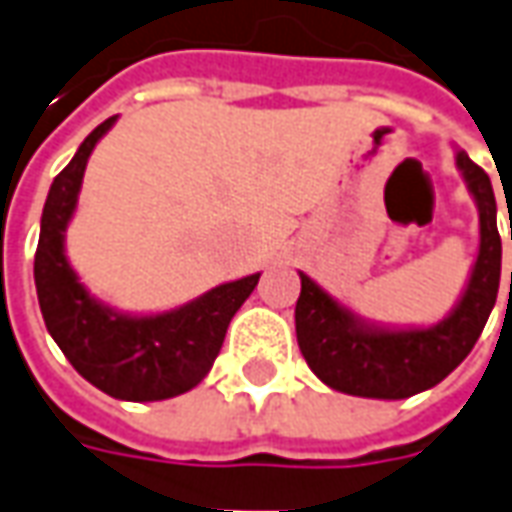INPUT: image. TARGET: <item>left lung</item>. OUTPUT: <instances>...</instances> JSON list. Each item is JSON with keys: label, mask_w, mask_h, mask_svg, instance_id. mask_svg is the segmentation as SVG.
<instances>
[{"label": "left lung", "mask_w": 512, "mask_h": 512, "mask_svg": "<svg viewBox=\"0 0 512 512\" xmlns=\"http://www.w3.org/2000/svg\"><path fill=\"white\" fill-rule=\"evenodd\" d=\"M457 166L480 205V255L460 305L441 324L402 332L366 327L310 277L299 274L296 341L313 374L335 391L368 399H407L452 374L480 338L499 293L502 238L488 174L466 152H457Z\"/></svg>", "instance_id": "left-lung-1"}]
</instances>
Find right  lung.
Returning <instances> with one entry per match:
<instances>
[{"mask_svg": "<svg viewBox=\"0 0 512 512\" xmlns=\"http://www.w3.org/2000/svg\"><path fill=\"white\" fill-rule=\"evenodd\" d=\"M113 121L116 116L102 121L82 141L49 188L35 249V288L46 330L85 380L113 399L160 402L205 380L232 316L255 291L260 274L219 285L163 316H121L88 296L63 255V232L77 205L85 163Z\"/></svg>", "mask_w": 512, "mask_h": 512, "instance_id": "add662e5", "label": "right lung"}]
</instances>
